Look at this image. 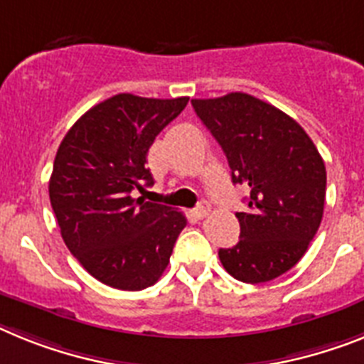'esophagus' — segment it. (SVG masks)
<instances>
[{
	"instance_id": "34e87169",
	"label": "esophagus",
	"mask_w": 364,
	"mask_h": 364,
	"mask_svg": "<svg viewBox=\"0 0 364 364\" xmlns=\"http://www.w3.org/2000/svg\"><path fill=\"white\" fill-rule=\"evenodd\" d=\"M192 215L196 216V218H205L207 215H209V205H207L205 201H203V203H200V205L196 207V209L192 210Z\"/></svg>"
}]
</instances>
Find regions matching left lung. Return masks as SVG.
Instances as JSON below:
<instances>
[{"label":"left lung","instance_id":"1","mask_svg":"<svg viewBox=\"0 0 364 364\" xmlns=\"http://www.w3.org/2000/svg\"><path fill=\"white\" fill-rule=\"evenodd\" d=\"M198 118L222 146L233 183L250 187L237 213L240 240L218 257L235 279H276L304 257L318 231L326 166L313 140L291 116L244 92L192 100Z\"/></svg>","mask_w":364,"mask_h":364}]
</instances>
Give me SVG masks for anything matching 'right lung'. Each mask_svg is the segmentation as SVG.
I'll use <instances>...</instances> for the list:
<instances>
[{"mask_svg": "<svg viewBox=\"0 0 364 364\" xmlns=\"http://www.w3.org/2000/svg\"><path fill=\"white\" fill-rule=\"evenodd\" d=\"M187 103L116 94L88 109L57 149L50 200L60 235L105 285L142 291L157 283L187 225L172 207L133 198L154 183L149 146Z\"/></svg>", "mask_w": 364, "mask_h": 364, "instance_id": "1", "label": "right lung"}]
</instances>
